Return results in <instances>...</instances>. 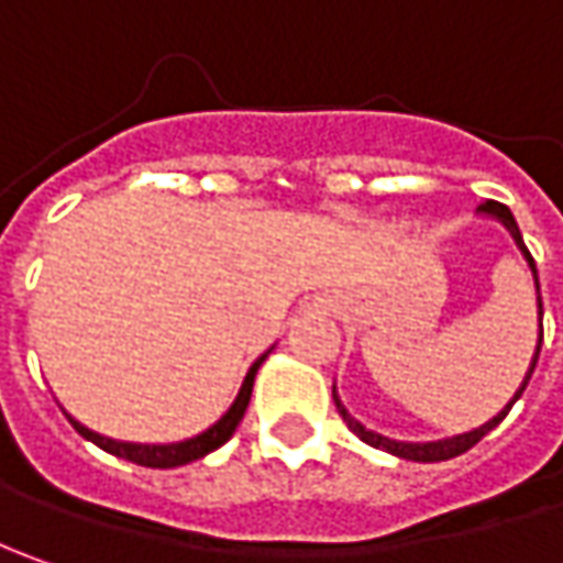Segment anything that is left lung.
<instances>
[{
    "label": "left lung",
    "instance_id": "1",
    "mask_svg": "<svg viewBox=\"0 0 563 563\" xmlns=\"http://www.w3.org/2000/svg\"><path fill=\"white\" fill-rule=\"evenodd\" d=\"M483 219H495V222H501V225L508 228V234L514 238V244H517V250L523 253V260H527V266H530L532 272V282H536V307H539V341H536V354H532L530 360V369H527V376H523V382H520V388L514 391V398L492 417L488 422H483V426H476V429H470V432H461V435H448V439H435V442H400V439H388V435H382V432H373V429H366L363 422L341 404V398H338V388L332 385V398H335V407L338 413H341V420L347 422V429L357 435L360 442L373 444V448H382V451H388V454H395V457H404V461H417V464H439V461H451V457H457V454H464V451H470L473 444L479 442L483 435H488L498 422L508 417V410L520 400V395H523V388H527V382H530L532 369H536V363H539V351H542V294H539V275H536V263H532L530 250H527V244H523V234H520V228H517V219H514V212H510L508 206L505 203H495V200H486V203L476 209Z\"/></svg>",
    "mask_w": 563,
    "mask_h": 563
}]
</instances>
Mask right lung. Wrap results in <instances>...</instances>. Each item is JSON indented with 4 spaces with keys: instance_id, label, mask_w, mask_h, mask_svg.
<instances>
[{
    "instance_id": "1",
    "label": "right lung",
    "mask_w": 563,
    "mask_h": 563,
    "mask_svg": "<svg viewBox=\"0 0 563 563\" xmlns=\"http://www.w3.org/2000/svg\"><path fill=\"white\" fill-rule=\"evenodd\" d=\"M272 354V347L263 354V357L253 360V366L247 369V376L241 382V391H238V398L231 400V407H228L225 413L219 417V420L212 422L209 429L203 432H197V435H190V439H181V442H121V439H109V435H99L93 429H87L84 422H77L71 413H65L68 422L75 426L77 432L87 439V442H93L102 451H109V454H115L121 461H131V464H141V466H153V470H172V466H185L190 461H200L206 457L209 451H216V448H222V444L234 435V429L241 426L244 420V410H247L250 395H253V378L260 373V366L266 363V357Z\"/></svg>"
}]
</instances>
